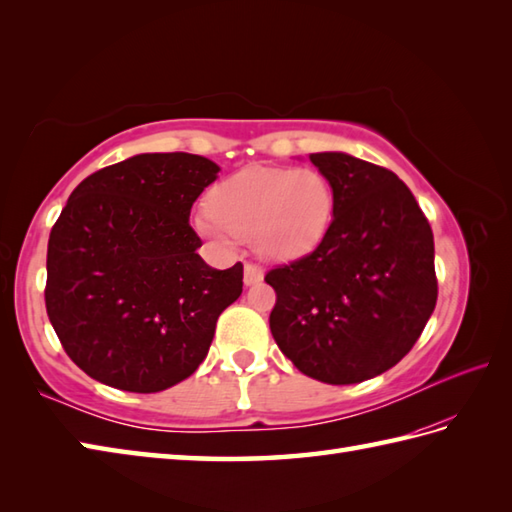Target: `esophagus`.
I'll return each mask as SVG.
<instances>
[{"label": "esophagus", "instance_id": "obj_1", "mask_svg": "<svg viewBox=\"0 0 512 512\" xmlns=\"http://www.w3.org/2000/svg\"><path fill=\"white\" fill-rule=\"evenodd\" d=\"M263 278H265V271H263V269L256 267V265H252V263H247V265H245V274H243L245 287L258 285V282H263Z\"/></svg>", "mask_w": 512, "mask_h": 512}]
</instances>
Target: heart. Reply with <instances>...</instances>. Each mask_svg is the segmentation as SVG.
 I'll return each instance as SVG.
<instances>
[{
  "mask_svg": "<svg viewBox=\"0 0 512 512\" xmlns=\"http://www.w3.org/2000/svg\"><path fill=\"white\" fill-rule=\"evenodd\" d=\"M208 203L195 217L201 236L221 249H232L238 236L252 238L258 256L291 263L324 241L335 195L315 168L254 166L221 181Z\"/></svg>",
  "mask_w": 512,
  "mask_h": 512,
  "instance_id": "b5f03b06",
  "label": "heart"
}]
</instances>
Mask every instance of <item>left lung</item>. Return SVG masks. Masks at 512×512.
<instances>
[{
    "instance_id": "left-lung-1",
    "label": "left lung",
    "mask_w": 512,
    "mask_h": 512,
    "mask_svg": "<svg viewBox=\"0 0 512 512\" xmlns=\"http://www.w3.org/2000/svg\"><path fill=\"white\" fill-rule=\"evenodd\" d=\"M309 160L333 186V221L315 252L265 276L269 328L306 377L361 383L396 366L434 313V234L392 170L342 151Z\"/></svg>"
}]
</instances>
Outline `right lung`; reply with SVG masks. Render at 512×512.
I'll use <instances>...</instances> for the list:
<instances>
[{"label":"right lung","instance_id":"obj_1","mask_svg":"<svg viewBox=\"0 0 512 512\" xmlns=\"http://www.w3.org/2000/svg\"><path fill=\"white\" fill-rule=\"evenodd\" d=\"M219 166L190 153H140L89 175L48 241L45 309L67 355L124 392H162L206 359L243 265L214 269L197 249L192 203Z\"/></svg>","mask_w":512,"mask_h":512}]
</instances>
